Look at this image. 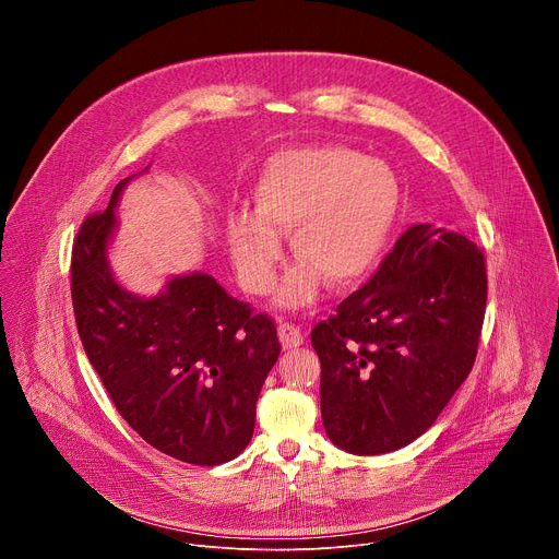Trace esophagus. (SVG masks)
Returning <instances> with one entry per match:
<instances>
[{
  "label": "esophagus",
  "instance_id": "esophagus-1",
  "mask_svg": "<svg viewBox=\"0 0 559 559\" xmlns=\"http://www.w3.org/2000/svg\"><path fill=\"white\" fill-rule=\"evenodd\" d=\"M278 338H281L283 349H296V347H300L302 341H305L300 328H296L294 323H281V325H278Z\"/></svg>",
  "mask_w": 559,
  "mask_h": 559
}]
</instances>
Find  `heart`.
I'll use <instances>...</instances> for the list:
<instances>
[{"mask_svg":"<svg viewBox=\"0 0 559 559\" xmlns=\"http://www.w3.org/2000/svg\"><path fill=\"white\" fill-rule=\"evenodd\" d=\"M252 199L254 214L231 210L225 221L238 283L250 294H267L283 257L278 236H289L300 261L285 276L278 302L298 307L316 296L321 278L341 289L373 267L393 227L401 188L384 164L328 145L272 158Z\"/></svg>","mask_w":559,"mask_h":559,"instance_id":"1","label":"heart"}]
</instances>
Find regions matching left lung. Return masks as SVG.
<instances>
[{"mask_svg": "<svg viewBox=\"0 0 559 559\" xmlns=\"http://www.w3.org/2000/svg\"><path fill=\"white\" fill-rule=\"evenodd\" d=\"M485 309L483 250L455 229L409 227L376 274L311 330L330 440L378 455L420 438L466 380Z\"/></svg>", "mask_w": 559, "mask_h": 559, "instance_id": "left-lung-1", "label": "left lung"}]
</instances>
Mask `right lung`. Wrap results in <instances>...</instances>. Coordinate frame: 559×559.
Masks as SVG:
<instances>
[{
    "mask_svg": "<svg viewBox=\"0 0 559 559\" xmlns=\"http://www.w3.org/2000/svg\"><path fill=\"white\" fill-rule=\"evenodd\" d=\"M126 183L72 246L79 338L117 412L150 447L201 466L229 462L252 440L259 393L281 354L276 325L201 272L154 298L126 292L106 257Z\"/></svg>",
    "mask_w": 559,
    "mask_h": 559,
    "instance_id": "obj_1",
    "label": "right lung"
}]
</instances>
